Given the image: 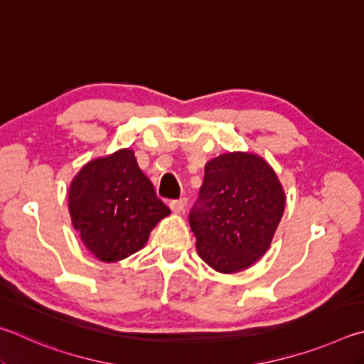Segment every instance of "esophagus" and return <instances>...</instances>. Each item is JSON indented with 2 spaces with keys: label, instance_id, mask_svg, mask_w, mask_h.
Here are the masks:
<instances>
[{
  "label": "esophagus",
  "instance_id": "1",
  "mask_svg": "<svg viewBox=\"0 0 364 364\" xmlns=\"http://www.w3.org/2000/svg\"><path fill=\"white\" fill-rule=\"evenodd\" d=\"M186 206H187V198H178V200L169 201L171 211L176 213V214H181L183 209H186Z\"/></svg>",
  "mask_w": 364,
  "mask_h": 364
}]
</instances>
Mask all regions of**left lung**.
<instances>
[{
	"label": "left lung",
	"instance_id": "left-lung-1",
	"mask_svg": "<svg viewBox=\"0 0 364 364\" xmlns=\"http://www.w3.org/2000/svg\"><path fill=\"white\" fill-rule=\"evenodd\" d=\"M284 205V190L264 158L233 151L211 159L188 215L200 257L220 273L251 267L270 247Z\"/></svg>",
	"mask_w": 364,
	"mask_h": 364
}]
</instances>
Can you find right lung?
Here are the masks:
<instances>
[{
  "instance_id": "obj_1",
  "label": "right lung",
  "mask_w": 364,
  "mask_h": 364,
  "mask_svg": "<svg viewBox=\"0 0 364 364\" xmlns=\"http://www.w3.org/2000/svg\"><path fill=\"white\" fill-rule=\"evenodd\" d=\"M68 211L82 243L104 262L142 250L155 225L171 214L129 149L82 166L68 190Z\"/></svg>"
}]
</instances>
